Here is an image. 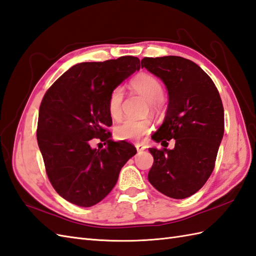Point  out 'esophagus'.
<instances>
[{
  "label": "esophagus",
  "instance_id": "obj_1",
  "mask_svg": "<svg viewBox=\"0 0 256 256\" xmlns=\"http://www.w3.org/2000/svg\"><path fill=\"white\" fill-rule=\"evenodd\" d=\"M135 147H136V150H138V152H142L145 150V146L144 145H142V144H140V142H136L135 144Z\"/></svg>",
  "mask_w": 256,
  "mask_h": 256
}]
</instances>
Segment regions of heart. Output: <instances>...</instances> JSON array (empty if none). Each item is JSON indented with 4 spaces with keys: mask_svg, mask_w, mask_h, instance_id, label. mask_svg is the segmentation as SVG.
I'll return each instance as SVG.
<instances>
[{
    "mask_svg": "<svg viewBox=\"0 0 256 256\" xmlns=\"http://www.w3.org/2000/svg\"><path fill=\"white\" fill-rule=\"evenodd\" d=\"M134 90L140 94L152 106L164 98V87L155 76L150 74H140L130 82ZM123 88L116 87L111 92L108 100V114L112 120L118 121L122 116ZM152 128V123L148 118L144 120H126L114 128V135L120 140H138L148 134Z\"/></svg>",
    "mask_w": 256,
    "mask_h": 256,
    "instance_id": "1",
    "label": "heart"
}]
</instances>
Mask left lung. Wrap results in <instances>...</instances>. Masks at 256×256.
Returning a JSON list of instances; mask_svg holds the SVG:
<instances>
[{
	"instance_id": "8db88e82",
	"label": "left lung",
	"mask_w": 256,
	"mask_h": 256,
	"mask_svg": "<svg viewBox=\"0 0 256 256\" xmlns=\"http://www.w3.org/2000/svg\"><path fill=\"white\" fill-rule=\"evenodd\" d=\"M142 68L167 87L169 102L164 120L152 138L174 150L150 148L154 156L148 180L171 198L193 195L208 180L215 167L224 116L222 98L210 77L198 64L181 56L144 58Z\"/></svg>"
}]
</instances>
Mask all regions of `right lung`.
I'll list each match as a JSON object with an SVG mask.
<instances>
[{
  "instance_id": "obj_1",
  "label": "right lung",
  "mask_w": 256,
  "mask_h": 256,
  "mask_svg": "<svg viewBox=\"0 0 256 256\" xmlns=\"http://www.w3.org/2000/svg\"><path fill=\"white\" fill-rule=\"evenodd\" d=\"M140 68V58L121 56L104 62L76 64L46 92L39 108L37 140L48 178L70 203L90 207L114 188L118 174L136 148L114 142L106 128L111 92ZM92 138L107 142L92 148Z\"/></svg>"
}]
</instances>
